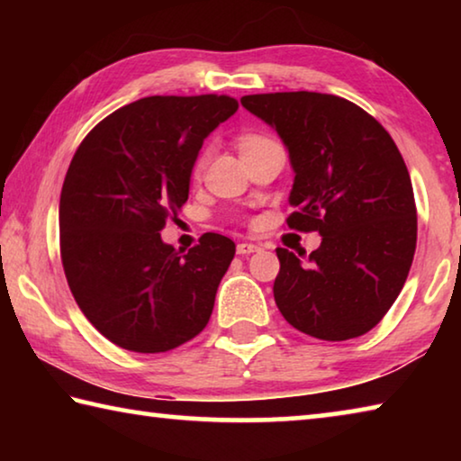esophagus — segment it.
I'll return each instance as SVG.
<instances>
[{
  "label": "esophagus",
  "instance_id": "34e87169",
  "mask_svg": "<svg viewBox=\"0 0 461 461\" xmlns=\"http://www.w3.org/2000/svg\"><path fill=\"white\" fill-rule=\"evenodd\" d=\"M238 254L240 256H249V254H254V252H258L260 249V246H256V244H248V241H241V244H238Z\"/></svg>",
  "mask_w": 461,
  "mask_h": 461
}]
</instances>
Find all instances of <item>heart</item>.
<instances>
[{
  "label": "heart",
  "instance_id": "b5f03b06",
  "mask_svg": "<svg viewBox=\"0 0 461 461\" xmlns=\"http://www.w3.org/2000/svg\"><path fill=\"white\" fill-rule=\"evenodd\" d=\"M256 140H264V138H258V136H246L244 140H241V144H249V142H256ZM203 165V158L199 160V167Z\"/></svg>",
  "mask_w": 461,
  "mask_h": 461
}]
</instances>
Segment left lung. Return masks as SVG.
<instances>
[{
	"mask_svg": "<svg viewBox=\"0 0 461 461\" xmlns=\"http://www.w3.org/2000/svg\"><path fill=\"white\" fill-rule=\"evenodd\" d=\"M241 105L288 152V228L323 238L307 262L276 248L278 311L317 339L364 335L393 307L415 256L417 209L399 148L372 115L338 95L264 93Z\"/></svg>",
	"mask_w": 461,
	"mask_h": 461,
	"instance_id": "left-lung-1",
	"label": "left lung"
}]
</instances>
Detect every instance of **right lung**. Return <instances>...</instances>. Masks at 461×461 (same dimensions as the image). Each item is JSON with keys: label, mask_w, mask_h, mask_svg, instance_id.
Masks as SVG:
<instances>
[{"label": "right lung", "mask_w": 461, "mask_h": 461, "mask_svg": "<svg viewBox=\"0 0 461 461\" xmlns=\"http://www.w3.org/2000/svg\"><path fill=\"white\" fill-rule=\"evenodd\" d=\"M238 112L228 95H154L120 107L75 152L60 193V256L77 305L115 346L168 352L212 317L236 244L205 233L189 252L160 230L189 199L205 138Z\"/></svg>", "instance_id": "right-lung-1"}]
</instances>
